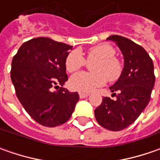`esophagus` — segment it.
Instances as JSON below:
<instances>
[{
  "instance_id": "1",
  "label": "esophagus",
  "mask_w": 160,
  "mask_h": 160,
  "mask_svg": "<svg viewBox=\"0 0 160 160\" xmlns=\"http://www.w3.org/2000/svg\"><path fill=\"white\" fill-rule=\"evenodd\" d=\"M89 94L88 93H84V92H79V97L81 98V99H84V98H86V97H88Z\"/></svg>"
}]
</instances>
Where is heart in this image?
Masks as SVG:
<instances>
[{
  "label": "heart",
  "mask_w": 160,
  "mask_h": 160,
  "mask_svg": "<svg viewBox=\"0 0 160 160\" xmlns=\"http://www.w3.org/2000/svg\"><path fill=\"white\" fill-rule=\"evenodd\" d=\"M115 48L108 43L92 47L86 52L84 58L77 50L69 52L65 59L66 69L69 73L79 70L87 62L95 63L92 66L93 73L80 72L70 78L71 88L80 92H91L103 86L107 79L109 82L117 81L123 71V65L116 55Z\"/></svg>",
  "instance_id": "obj_1"
}]
</instances>
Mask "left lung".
I'll return each mask as SVG.
<instances>
[{
	"label": "left lung",
	"instance_id": "obj_1",
	"mask_svg": "<svg viewBox=\"0 0 160 160\" xmlns=\"http://www.w3.org/2000/svg\"><path fill=\"white\" fill-rule=\"evenodd\" d=\"M124 55L125 66L118 80L110 91L117 100L108 97L94 110L97 122L110 131H121L137 119L151 100L155 84L152 59L141 45L121 35H111Z\"/></svg>",
	"mask_w": 160,
	"mask_h": 160
}]
</instances>
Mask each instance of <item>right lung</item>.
I'll use <instances>...</instances> for the list:
<instances>
[{
  "mask_svg": "<svg viewBox=\"0 0 160 160\" xmlns=\"http://www.w3.org/2000/svg\"><path fill=\"white\" fill-rule=\"evenodd\" d=\"M70 49V45L51 38L37 37L24 42L12 59L10 77L17 97L42 126L66 123L79 100L77 92L62 87L68 81L65 59ZM53 88L57 91L53 92Z\"/></svg>",
  "mask_w": 160,
  "mask_h": 160,
  "instance_id": "1",
  "label": "right lung"
}]
</instances>
